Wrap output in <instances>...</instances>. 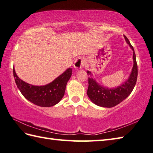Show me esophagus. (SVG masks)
<instances>
[{
    "label": "esophagus",
    "instance_id": "obj_1",
    "mask_svg": "<svg viewBox=\"0 0 153 153\" xmlns=\"http://www.w3.org/2000/svg\"><path fill=\"white\" fill-rule=\"evenodd\" d=\"M86 63V59L84 57H80L78 58L74 62L73 67L76 69H81L84 67Z\"/></svg>",
    "mask_w": 153,
    "mask_h": 153
}]
</instances>
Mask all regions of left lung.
Masks as SVG:
<instances>
[{
	"mask_svg": "<svg viewBox=\"0 0 153 153\" xmlns=\"http://www.w3.org/2000/svg\"><path fill=\"white\" fill-rule=\"evenodd\" d=\"M124 37L126 43L133 51V66L130 75L125 82H123V84L116 87L108 88L97 82V80L93 77V74L91 71H86L88 76H89L87 95L91 101L97 106L111 108L117 105L130 95L136 85L138 75L136 55L134 48L132 47L128 39L125 35Z\"/></svg>",
	"mask_w": 153,
	"mask_h": 153,
	"instance_id": "obj_1",
	"label": "left lung"
}]
</instances>
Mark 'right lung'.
I'll return each instance as SVG.
<instances>
[{
  "instance_id": "obj_1",
  "label": "right lung",
  "mask_w": 153,
  "mask_h": 153,
  "mask_svg": "<svg viewBox=\"0 0 153 153\" xmlns=\"http://www.w3.org/2000/svg\"><path fill=\"white\" fill-rule=\"evenodd\" d=\"M72 72V68H68L48 84L36 86L23 81L17 76L14 67L13 68L14 80L22 94L32 103L42 107H51L61 100Z\"/></svg>"
}]
</instances>
